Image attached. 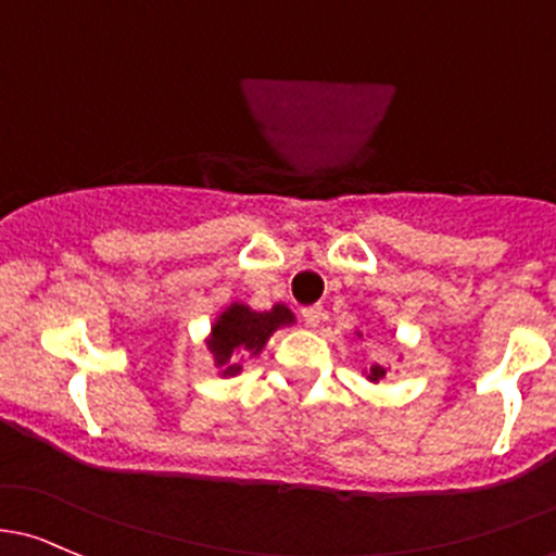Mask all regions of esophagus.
Segmentation results:
<instances>
[{"mask_svg":"<svg viewBox=\"0 0 556 556\" xmlns=\"http://www.w3.org/2000/svg\"><path fill=\"white\" fill-rule=\"evenodd\" d=\"M301 317H303V323H306L308 327H317L319 319H323V306L301 308Z\"/></svg>","mask_w":556,"mask_h":556,"instance_id":"34e87169","label":"esophagus"}]
</instances>
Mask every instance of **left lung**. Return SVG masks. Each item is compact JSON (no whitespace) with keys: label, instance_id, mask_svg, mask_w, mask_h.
Instances as JSON below:
<instances>
[{"label":"left lung","instance_id":"obj_1","mask_svg":"<svg viewBox=\"0 0 556 556\" xmlns=\"http://www.w3.org/2000/svg\"><path fill=\"white\" fill-rule=\"evenodd\" d=\"M356 338H362V330H356ZM386 376H389V367L378 365V362H376V365H370V370H365V378L370 383H381Z\"/></svg>","mask_w":556,"mask_h":556}]
</instances>
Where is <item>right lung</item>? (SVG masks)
I'll list each match as a JSON object with an SVG mask.
<instances>
[{"instance_id": "right-lung-1", "label": "right lung", "mask_w": 556, "mask_h": 556, "mask_svg": "<svg viewBox=\"0 0 556 556\" xmlns=\"http://www.w3.org/2000/svg\"><path fill=\"white\" fill-rule=\"evenodd\" d=\"M295 325V314L285 303H274L266 312H255L248 303L231 301L224 306L210 325L204 346L213 356V367L220 378H233L242 372V362L258 356L266 349L268 338L279 327Z\"/></svg>"}]
</instances>
